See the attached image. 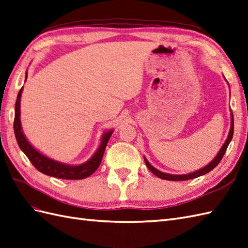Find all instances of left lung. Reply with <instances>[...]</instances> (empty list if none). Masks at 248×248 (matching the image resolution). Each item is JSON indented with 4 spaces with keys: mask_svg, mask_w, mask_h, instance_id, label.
I'll return each instance as SVG.
<instances>
[{
    "mask_svg": "<svg viewBox=\"0 0 248 248\" xmlns=\"http://www.w3.org/2000/svg\"><path fill=\"white\" fill-rule=\"evenodd\" d=\"M226 80V79H225ZM232 135H233V115H232V112L231 111V129H230V132H228V135H227V138L225 142L223 143V145H222L221 149L219 150L218 154L216 155V157L214 158V159L209 162L207 166L203 167L202 169L198 170H195V172H192V173H188V174H182V175H174V174H168V173H163L161 172V170H157L156 168H154L152 164L148 161V159L145 157L144 158V162H145V166L148 167V169L151 170L152 173H153L154 175H156L157 177H159V178L161 179H164V180H172V181H185V180H188V179H194V178H197V177H200L202 175H205L207 174L208 172H211V170L213 169H215L216 167L218 166L219 162L221 161L222 157H223V155L225 154L226 152V149L228 147V144H230V142L232 141Z\"/></svg>",
    "mask_w": 248,
    "mask_h": 248,
    "instance_id": "obj_1",
    "label": "left lung"
}]
</instances>
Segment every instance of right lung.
I'll list each match as a JSON object with an SVG mask.
<instances>
[{
	"label": "right lung",
	"instance_id": "1",
	"mask_svg": "<svg viewBox=\"0 0 248 248\" xmlns=\"http://www.w3.org/2000/svg\"><path fill=\"white\" fill-rule=\"evenodd\" d=\"M27 76L28 72L26 71V73H25V81L27 80ZM23 88L24 87H22L20 92H18L16 101L14 129L18 147H20V149L24 152V154L28 157L30 162L32 163L34 168L37 170H40L41 173L60 179L79 180L85 179L87 177L92 175L99 167L101 159H103L107 143L109 141L114 130L111 129L103 133L98 148L95 151V153L90 157V159H88L87 161L80 164H68L54 160L52 158L46 156L45 154L41 153L39 150L35 149L33 145L29 142L27 137L24 134L21 123V96Z\"/></svg>",
	"mask_w": 248,
	"mask_h": 248
}]
</instances>
